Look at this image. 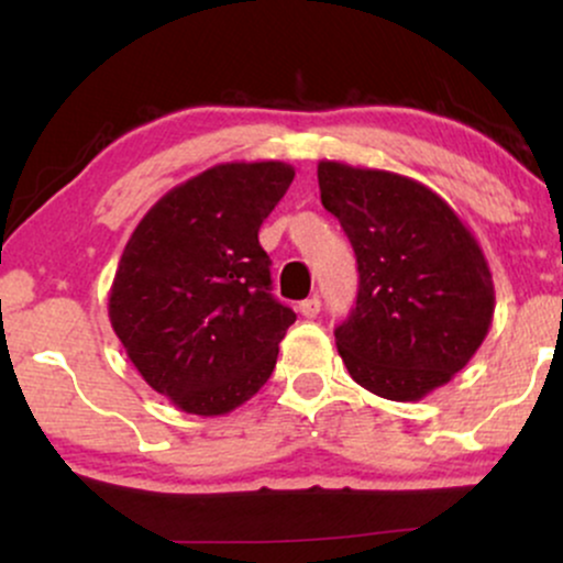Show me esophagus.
Listing matches in <instances>:
<instances>
[{
    "label": "esophagus",
    "instance_id": "1",
    "mask_svg": "<svg viewBox=\"0 0 563 563\" xmlns=\"http://www.w3.org/2000/svg\"><path fill=\"white\" fill-rule=\"evenodd\" d=\"M299 312H301L307 320L318 318V314H320V299H318V296H309V299H303V301L299 303Z\"/></svg>",
    "mask_w": 563,
    "mask_h": 563
}]
</instances>
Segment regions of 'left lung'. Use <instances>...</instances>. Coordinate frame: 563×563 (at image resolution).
I'll return each instance as SVG.
<instances>
[{
	"label": "left lung",
	"mask_w": 563,
	"mask_h": 563,
	"mask_svg": "<svg viewBox=\"0 0 563 563\" xmlns=\"http://www.w3.org/2000/svg\"><path fill=\"white\" fill-rule=\"evenodd\" d=\"M322 206L357 254V307L335 328L349 376L394 402L450 384L487 339L489 262L457 211L418 179L320 161Z\"/></svg>",
	"instance_id": "1"
}]
</instances>
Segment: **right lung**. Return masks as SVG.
Here are the masks:
<instances>
[{
	"label": "right lung",
	"instance_id": "add662e5",
	"mask_svg": "<svg viewBox=\"0 0 563 563\" xmlns=\"http://www.w3.org/2000/svg\"><path fill=\"white\" fill-rule=\"evenodd\" d=\"M286 161H230L172 187L140 219L108 318L151 389L183 412L228 416L273 376L296 314L269 294L260 228L294 183Z\"/></svg>",
	"mask_w": 563,
	"mask_h": 563
}]
</instances>
